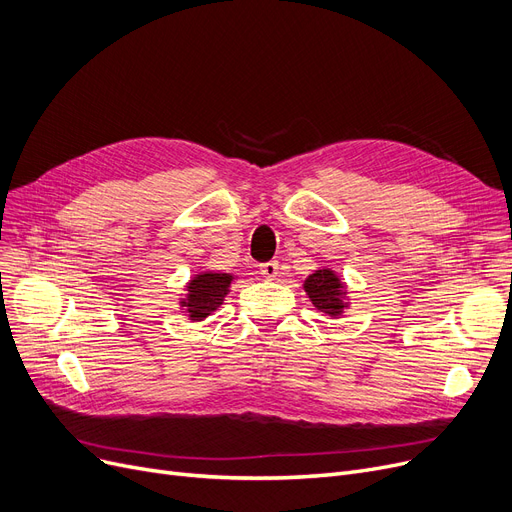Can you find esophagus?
<instances>
[{"instance_id":"obj_1","label":"esophagus","mask_w":512,"mask_h":512,"mask_svg":"<svg viewBox=\"0 0 512 512\" xmlns=\"http://www.w3.org/2000/svg\"><path fill=\"white\" fill-rule=\"evenodd\" d=\"M258 271L262 277L266 279H277L279 277V262L277 260H269V262H262L258 266Z\"/></svg>"}]
</instances>
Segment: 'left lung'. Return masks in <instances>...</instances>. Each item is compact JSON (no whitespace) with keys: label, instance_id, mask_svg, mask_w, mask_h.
I'll return each instance as SVG.
<instances>
[{"label":"left lung","instance_id":"left-lung-1","mask_svg":"<svg viewBox=\"0 0 512 512\" xmlns=\"http://www.w3.org/2000/svg\"><path fill=\"white\" fill-rule=\"evenodd\" d=\"M304 289L308 298L312 300V304L319 308L321 312L329 314V316H339L344 310V285L335 277L333 271L323 269V271H316L312 275H308Z\"/></svg>","mask_w":512,"mask_h":512}]
</instances>
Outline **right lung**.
I'll use <instances>...</instances> for the list:
<instances>
[{"label":"right lung","mask_w":512,"mask_h":512,"mask_svg":"<svg viewBox=\"0 0 512 512\" xmlns=\"http://www.w3.org/2000/svg\"><path fill=\"white\" fill-rule=\"evenodd\" d=\"M231 275L227 273H204L196 275L187 285V298L181 302L191 321H202L223 304V298L231 285Z\"/></svg>","instance_id":"1"}]
</instances>
